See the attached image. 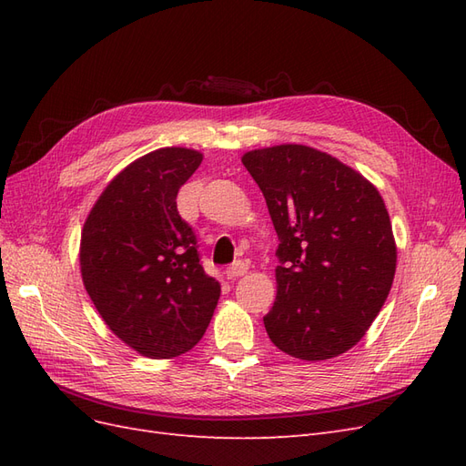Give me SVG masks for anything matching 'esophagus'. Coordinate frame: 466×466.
Masks as SVG:
<instances>
[{
    "instance_id": "34e87169",
    "label": "esophagus",
    "mask_w": 466,
    "mask_h": 466,
    "mask_svg": "<svg viewBox=\"0 0 466 466\" xmlns=\"http://www.w3.org/2000/svg\"><path fill=\"white\" fill-rule=\"evenodd\" d=\"M248 272V266H247V262H235L233 266H229L228 270H225V278L228 279H237V278H241V276H245Z\"/></svg>"
}]
</instances>
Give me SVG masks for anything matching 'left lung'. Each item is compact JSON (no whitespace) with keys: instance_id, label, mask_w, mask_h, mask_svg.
Returning a JSON list of instances; mask_svg holds the SVG:
<instances>
[{"instance_id":"left-lung-1","label":"left lung","mask_w":466,"mask_h":466,"mask_svg":"<svg viewBox=\"0 0 466 466\" xmlns=\"http://www.w3.org/2000/svg\"><path fill=\"white\" fill-rule=\"evenodd\" d=\"M241 161L279 243L268 336L305 361L344 354L370 330L397 272L383 196L356 168L303 144L252 149Z\"/></svg>"}]
</instances>
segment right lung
Listing matches in <instances>:
<instances>
[{"instance_id":"1","label":"right lung","mask_w":466,"mask_h":466,"mask_svg":"<svg viewBox=\"0 0 466 466\" xmlns=\"http://www.w3.org/2000/svg\"><path fill=\"white\" fill-rule=\"evenodd\" d=\"M202 159L188 147L142 155L108 182L81 229V279L95 309L116 338L151 360L198 344L221 293L177 211L178 188Z\"/></svg>"}]
</instances>
